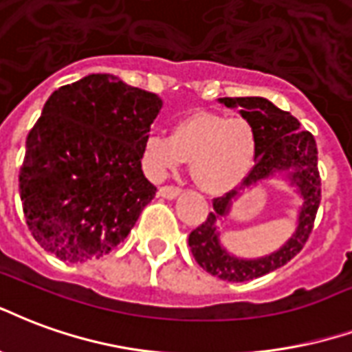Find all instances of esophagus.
Returning <instances> with one entry per match:
<instances>
[{"label":"esophagus","mask_w":352,"mask_h":352,"mask_svg":"<svg viewBox=\"0 0 352 352\" xmlns=\"http://www.w3.org/2000/svg\"><path fill=\"white\" fill-rule=\"evenodd\" d=\"M179 195V189L178 187H173V186H165L159 189V197H163V199H168V201H173Z\"/></svg>","instance_id":"obj_1"}]
</instances>
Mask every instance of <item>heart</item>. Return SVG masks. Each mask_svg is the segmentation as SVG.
<instances>
[{"label":"heart","mask_w":352,"mask_h":352,"mask_svg":"<svg viewBox=\"0 0 352 352\" xmlns=\"http://www.w3.org/2000/svg\"><path fill=\"white\" fill-rule=\"evenodd\" d=\"M255 133L242 116L199 110L173 125L170 137L150 135L142 144V168L151 179L189 161V174L210 195L234 189L255 161Z\"/></svg>","instance_id":"obj_1"}]
</instances>
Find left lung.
I'll list each match as a JSON object with an SVG mask.
<instances>
[{
	"label": "left lung",
	"mask_w": 352,
	"mask_h": 352,
	"mask_svg": "<svg viewBox=\"0 0 352 352\" xmlns=\"http://www.w3.org/2000/svg\"><path fill=\"white\" fill-rule=\"evenodd\" d=\"M229 109L240 110L255 133V165L243 178L242 186L214 201L201 227L189 234V248L201 268L215 278L240 283L261 278L278 270L304 248L311 234L313 221L320 204V176L317 168V144L309 131H300V122L291 112L278 109L264 97H221L217 99ZM283 173L300 195L297 229L280 248L264 258L242 259L232 256L221 243V225L230 214L232 202L245 188L258 185L264 179Z\"/></svg>",
	"instance_id": "obj_1"
}]
</instances>
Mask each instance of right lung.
I'll use <instances>...</instances> for the list:
<instances>
[{"mask_svg":"<svg viewBox=\"0 0 352 352\" xmlns=\"http://www.w3.org/2000/svg\"><path fill=\"white\" fill-rule=\"evenodd\" d=\"M161 97L112 74L56 89L25 138L20 199L33 238L65 263L101 258L155 197L140 153Z\"/></svg>","mask_w":352,"mask_h":352,"instance_id":"add662e5","label":"right lung"}]
</instances>
